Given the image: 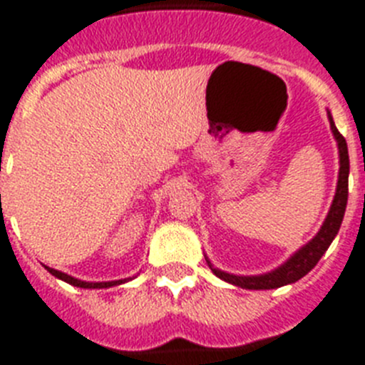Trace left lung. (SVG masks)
<instances>
[{
  "mask_svg": "<svg viewBox=\"0 0 365 365\" xmlns=\"http://www.w3.org/2000/svg\"><path fill=\"white\" fill-rule=\"evenodd\" d=\"M327 117L329 123H331L332 135H334L336 145H338L340 170H338V183H336V192L334 198H332L331 209H329L327 217L323 220L319 231L305 244V246H301L297 252H294L283 264L277 266L275 270L266 272V274H227V272L215 268L213 262L205 257L211 272H213L217 277H220L222 281H226V283L230 284H235V287L246 288V290H270V288H279L284 287V284L296 283V281H299L303 275L309 274V272L318 264V261L322 259L323 253L327 252V248L331 246L334 237L338 235L341 220H344L345 215V205H347V195H349V152H347V143H345L344 135L338 132L334 121H332L331 112H327Z\"/></svg>",
  "mask_w": 365,
  "mask_h": 365,
  "instance_id": "obj_1",
  "label": "left lung"
}]
</instances>
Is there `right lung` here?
<instances>
[{
    "label": "right lung",
    "instance_id": "obj_1",
    "mask_svg": "<svg viewBox=\"0 0 365 365\" xmlns=\"http://www.w3.org/2000/svg\"><path fill=\"white\" fill-rule=\"evenodd\" d=\"M46 270L49 272V274L55 275V277L62 279V281H66V283L78 288H110V287H117V284H123L126 283V281H130L128 277V279H117V281H97V283H93V281H81V279L77 277H71V275L64 274V272H60V270H55V268H49V266H46Z\"/></svg>",
    "mask_w": 365,
    "mask_h": 365
}]
</instances>
